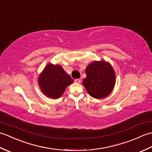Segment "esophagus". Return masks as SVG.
I'll return each mask as SVG.
<instances>
[{
    "mask_svg": "<svg viewBox=\"0 0 152 152\" xmlns=\"http://www.w3.org/2000/svg\"><path fill=\"white\" fill-rule=\"evenodd\" d=\"M80 82H81V80H80V79H76V80H74V82H75V83H80Z\"/></svg>",
    "mask_w": 152,
    "mask_h": 152,
    "instance_id": "esophagus-1",
    "label": "esophagus"
}]
</instances>
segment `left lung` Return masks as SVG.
<instances>
[{
    "label": "left lung",
    "mask_w": 152,
    "mask_h": 152,
    "mask_svg": "<svg viewBox=\"0 0 152 152\" xmlns=\"http://www.w3.org/2000/svg\"><path fill=\"white\" fill-rule=\"evenodd\" d=\"M83 85L92 97L102 99L110 94L115 83V74L111 64L105 61H93L86 69Z\"/></svg>",
    "instance_id": "8db88e82"
}]
</instances>
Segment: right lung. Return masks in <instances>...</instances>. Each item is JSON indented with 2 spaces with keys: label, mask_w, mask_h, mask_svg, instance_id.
<instances>
[{
  "label": "right lung",
  "mask_w": 152,
  "mask_h": 152,
  "mask_svg": "<svg viewBox=\"0 0 152 152\" xmlns=\"http://www.w3.org/2000/svg\"><path fill=\"white\" fill-rule=\"evenodd\" d=\"M73 80L59 64H48L38 77V85L42 92L51 99H58L63 94Z\"/></svg>",
  "instance_id": "right-lung-1"
}]
</instances>
